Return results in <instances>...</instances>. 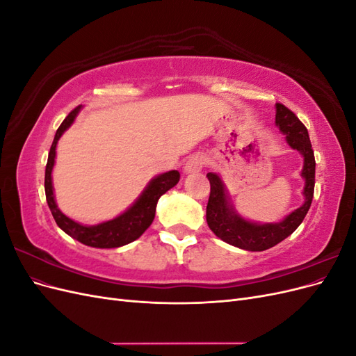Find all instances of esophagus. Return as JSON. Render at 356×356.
Wrapping results in <instances>:
<instances>
[{
    "mask_svg": "<svg viewBox=\"0 0 356 356\" xmlns=\"http://www.w3.org/2000/svg\"><path fill=\"white\" fill-rule=\"evenodd\" d=\"M203 166H204L203 157L195 156V157H191V159L187 161L186 166H184V170L187 172V174H191V172H199Z\"/></svg>",
    "mask_w": 356,
    "mask_h": 356,
    "instance_id": "esophagus-1",
    "label": "esophagus"
}]
</instances>
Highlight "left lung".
<instances>
[{
  "label": "left lung",
  "instance_id": "left-lung-1",
  "mask_svg": "<svg viewBox=\"0 0 356 356\" xmlns=\"http://www.w3.org/2000/svg\"><path fill=\"white\" fill-rule=\"evenodd\" d=\"M276 126L279 127L291 148L297 149L305 157L301 177L306 179L305 203L291 212L281 222L257 224L243 220L236 213L227 199V191L217 174L207 175L211 184V195L207 207V221L209 229L224 242L246 251H266L293 234L305 220L314 199L315 188V156L306 126L284 104H276Z\"/></svg>",
  "mask_w": 356,
  "mask_h": 356
}]
</instances>
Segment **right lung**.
Segmentation results:
<instances>
[{"instance_id":"add662e5","label":"right lung","mask_w":356,"mask_h":356,"mask_svg":"<svg viewBox=\"0 0 356 356\" xmlns=\"http://www.w3.org/2000/svg\"><path fill=\"white\" fill-rule=\"evenodd\" d=\"M81 106L74 108L67 117L62 124L58 127L55 139H53L49 159L46 165V177H44V190H46V199L47 204L51 211L53 218H55L59 227L70 234L71 238L77 239L83 245L93 246V248H118L136 241L149 225H152L157 200L161 195H165L168 190L175 187L179 181V172L178 170H169L156 177L149 181L147 188L143 191V195L138 197V200L122 215L117 218L101 222L98 225H83L72 221L67 215H63L53 196V186H51V169L55 165L56 157V144L62 134L72 124V122L77 117Z\"/></svg>"}]
</instances>
